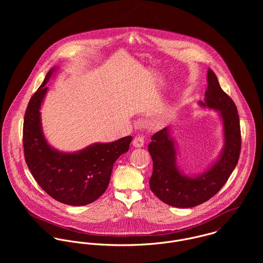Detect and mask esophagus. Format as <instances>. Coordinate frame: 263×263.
Here are the masks:
<instances>
[{
    "mask_svg": "<svg viewBox=\"0 0 263 263\" xmlns=\"http://www.w3.org/2000/svg\"><path fill=\"white\" fill-rule=\"evenodd\" d=\"M145 144V139L143 136H137L134 141H133V145L136 147V148H142Z\"/></svg>",
    "mask_w": 263,
    "mask_h": 263,
    "instance_id": "1",
    "label": "esophagus"
}]
</instances>
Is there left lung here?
<instances>
[{
  "label": "left lung",
  "mask_w": 263,
  "mask_h": 263,
  "mask_svg": "<svg viewBox=\"0 0 263 263\" xmlns=\"http://www.w3.org/2000/svg\"><path fill=\"white\" fill-rule=\"evenodd\" d=\"M200 106L219 110L223 120L225 146L217 162L204 173L195 177L182 174L176 164V149L169 127L156 133L149 144L153 160L151 190L163 202L187 209L212 198L225 185L235 169L241 151V130L237 107L222 90L216 74L209 69L208 89Z\"/></svg>",
  "instance_id": "left-lung-1"
}]
</instances>
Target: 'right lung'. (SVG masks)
Listing matches in <instances>:
<instances>
[{
    "instance_id": "1",
    "label": "right lung",
    "mask_w": 263,
    "mask_h": 263,
    "mask_svg": "<svg viewBox=\"0 0 263 263\" xmlns=\"http://www.w3.org/2000/svg\"><path fill=\"white\" fill-rule=\"evenodd\" d=\"M55 68L48 71L30 98L23 123V147L26 164L38 185L55 200L69 205L95 201L109 184L113 164L129 149L130 136L106 144H94L72 154L51 148L42 133L40 106L45 86Z\"/></svg>"
}]
</instances>
